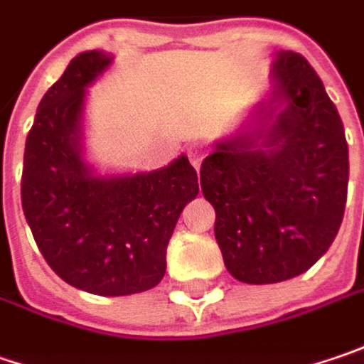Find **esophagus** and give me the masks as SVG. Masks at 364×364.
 <instances>
[{"instance_id": "esophagus-1", "label": "esophagus", "mask_w": 364, "mask_h": 364, "mask_svg": "<svg viewBox=\"0 0 364 364\" xmlns=\"http://www.w3.org/2000/svg\"><path fill=\"white\" fill-rule=\"evenodd\" d=\"M207 155V147L205 145H200V143H194L188 147V159H191V164L194 168H198L200 166V161H203V157Z\"/></svg>"}]
</instances>
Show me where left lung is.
Masks as SVG:
<instances>
[{
    "instance_id": "obj_1",
    "label": "left lung",
    "mask_w": 364,
    "mask_h": 364,
    "mask_svg": "<svg viewBox=\"0 0 364 364\" xmlns=\"http://www.w3.org/2000/svg\"><path fill=\"white\" fill-rule=\"evenodd\" d=\"M274 82L262 129L217 145L200 166L223 262L247 284L309 270L334 242L348 192L344 124L316 69L281 50Z\"/></svg>"
}]
</instances>
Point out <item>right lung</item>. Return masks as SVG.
I'll return each mask as SVG.
<instances>
[{
    "label": "right lung",
    "mask_w": 364,
    "mask_h": 364,
    "mask_svg": "<svg viewBox=\"0 0 364 364\" xmlns=\"http://www.w3.org/2000/svg\"><path fill=\"white\" fill-rule=\"evenodd\" d=\"M112 57L87 50L38 104L26 136L22 209L46 264L65 282L104 297L154 289L178 217L198 194L182 155L157 172L98 178L82 161L80 119L85 85Z\"/></svg>",
    "instance_id": "right-lung-1"
}]
</instances>
